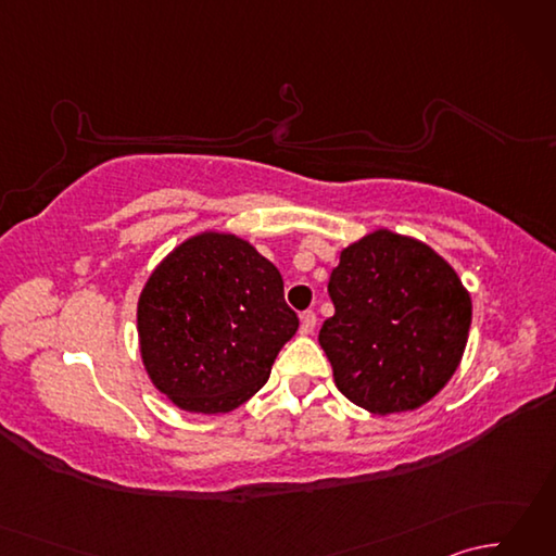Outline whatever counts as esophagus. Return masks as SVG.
<instances>
[{"label": "esophagus", "instance_id": "34e87169", "mask_svg": "<svg viewBox=\"0 0 556 556\" xmlns=\"http://www.w3.org/2000/svg\"><path fill=\"white\" fill-rule=\"evenodd\" d=\"M315 323H317V315L313 311H305L301 315V334H311L315 329Z\"/></svg>", "mask_w": 556, "mask_h": 556}]
</instances>
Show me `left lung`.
<instances>
[{
    "mask_svg": "<svg viewBox=\"0 0 556 556\" xmlns=\"http://www.w3.org/2000/svg\"><path fill=\"white\" fill-rule=\"evenodd\" d=\"M334 315L320 329L339 392L389 416L416 410L452 380L466 351L470 293L428 243L377 229L339 255Z\"/></svg>",
    "mask_w": 556,
    "mask_h": 556,
    "instance_id": "obj_1",
    "label": "left lung"
}]
</instances>
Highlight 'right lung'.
I'll return each instance as SVG.
<instances>
[{"mask_svg":"<svg viewBox=\"0 0 556 556\" xmlns=\"http://www.w3.org/2000/svg\"><path fill=\"white\" fill-rule=\"evenodd\" d=\"M296 329L279 269L236 233L186 239L138 299L140 358L152 384L174 406L205 416L251 399Z\"/></svg>","mask_w":556,"mask_h":556,"instance_id":"add662e5","label":"right lung"}]
</instances>
